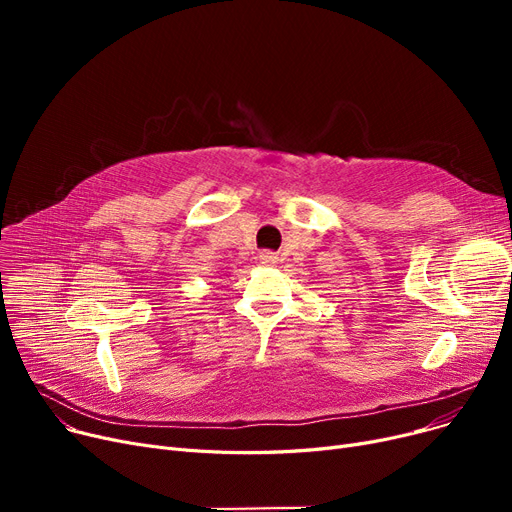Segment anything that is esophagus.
Instances as JSON below:
<instances>
[{"instance_id":"esophagus-1","label":"esophagus","mask_w":512,"mask_h":512,"mask_svg":"<svg viewBox=\"0 0 512 512\" xmlns=\"http://www.w3.org/2000/svg\"><path fill=\"white\" fill-rule=\"evenodd\" d=\"M259 259H261L263 265H274L276 263V255L274 253H261Z\"/></svg>"}]
</instances>
